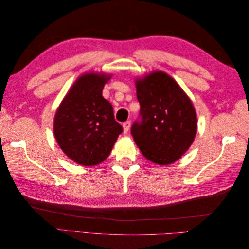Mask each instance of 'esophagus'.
Returning <instances> with one entry per match:
<instances>
[{
    "instance_id": "34e87169",
    "label": "esophagus",
    "mask_w": 249,
    "mask_h": 249,
    "mask_svg": "<svg viewBox=\"0 0 249 249\" xmlns=\"http://www.w3.org/2000/svg\"><path fill=\"white\" fill-rule=\"evenodd\" d=\"M130 126H131V122H130V120H127V122L124 123L123 127H124V134H126L127 132H129Z\"/></svg>"
}]
</instances>
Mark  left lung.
Here are the masks:
<instances>
[{"mask_svg": "<svg viewBox=\"0 0 249 249\" xmlns=\"http://www.w3.org/2000/svg\"><path fill=\"white\" fill-rule=\"evenodd\" d=\"M139 120L131 134L147 160L168 165L190 147L197 131L192 102L167 73L154 71L136 80Z\"/></svg>", "mask_w": 249, "mask_h": 249, "instance_id": "1", "label": "left lung"}]
</instances>
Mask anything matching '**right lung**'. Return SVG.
<instances>
[{
    "label": "right lung",
    "instance_id": "1",
    "mask_svg": "<svg viewBox=\"0 0 249 249\" xmlns=\"http://www.w3.org/2000/svg\"><path fill=\"white\" fill-rule=\"evenodd\" d=\"M111 76L89 72L81 76L56 112L54 134L63 153L84 166L102 163L123 132L112 105L104 99L105 83Z\"/></svg>",
    "mask_w": 249,
    "mask_h": 249
}]
</instances>
